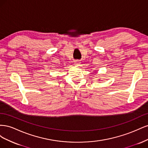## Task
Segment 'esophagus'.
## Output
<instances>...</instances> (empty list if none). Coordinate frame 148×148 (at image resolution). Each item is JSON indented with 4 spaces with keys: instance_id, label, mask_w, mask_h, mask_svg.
Returning <instances> with one entry per match:
<instances>
[{
    "instance_id": "esophagus-1",
    "label": "esophagus",
    "mask_w": 148,
    "mask_h": 148,
    "mask_svg": "<svg viewBox=\"0 0 148 148\" xmlns=\"http://www.w3.org/2000/svg\"><path fill=\"white\" fill-rule=\"evenodd\" d=\"M79 64V62L78 60L75 61V65H78Z\"/></svg>"
}]
</instances>
